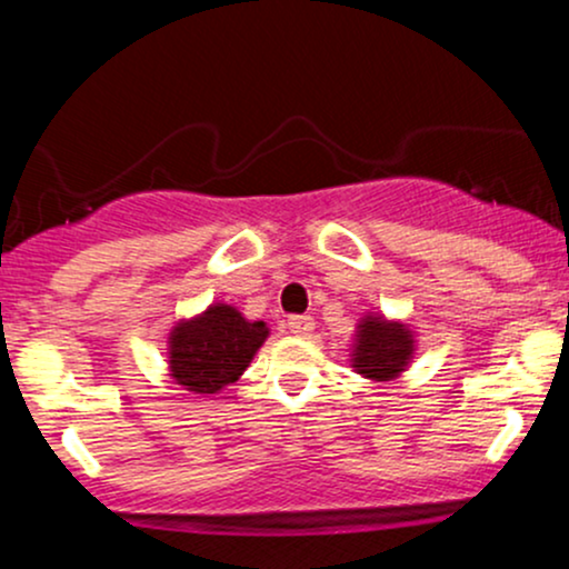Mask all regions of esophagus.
<instances>
[{"label": "esophagus", "instance_id": "obj_1", "mask_svg": "<svg viewBox=\"0 0 569 569\" xmlns=\"http://www.w3.org/2000/svg\"><path fill=\"white\" fill-rule=\"evenodd\" d=\"M286 326H289L291 335L307 337L312 329H316V321H312L310 316H293V318H289V323H286Z\"/></svg>", "mask_w": 569, "mask_h": 569}]
</instances>
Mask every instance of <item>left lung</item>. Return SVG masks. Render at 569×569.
Instances as JSON below:
<instances>
[{
  "mask_svg": "<svg viewBox=\"0 0 569 569\" xmlns=\"http://www.w3.org/2000/svg\"><path fill=\"white\" fill-rule=\"evenodd\" d=\"M352 367L369 380H393L407 367L411 356V335L401 323H388L380 318H363L356 335Z\"/></svg>",
  "mask_w": 569,
  "mask_h": 569,
  "instance_id": "1",
  "label": "left lung"
}]
</instances>
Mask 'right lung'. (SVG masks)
Returning <instances> with one entry per match:
<instances>
[{
    "label": "right lung",
    "instance_id": "1",
    "mask_svg": "<svg viewBox=\"0 0 569 569\" xmlns=\"http://www.w3.org/2000/svg\"><path fill=\"white\" fill-rule=\"evenodd\" d=\"M267 339L264 321L248 323L230 305H213L171 335L173 380L194 393H217L238 380Z\"/></svg>",
    "mask_w": 569,
    "mask_h": 569
}]
</instances>
